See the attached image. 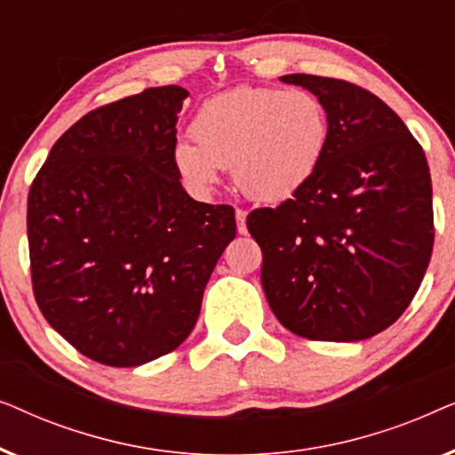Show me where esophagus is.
I'll return each mask as SVG.
<instances>
[{"mask_svg": "<svg viewBox=\"0 0 455 455\" xmlns=\"http://www.w3.org/2000/svg\"><path fill=\"white\" fill-rule=\"evenodd\" d=\"M235 223H238V234L244 235L246 229V211L244 209H235Z\"/></svg>", "mask_w": 455, "mask_h": 455, "instance_id": "1", "label": "esophagus"}]
</instances>
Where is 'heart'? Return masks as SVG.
<instances>
[{
  "mask_svg": "<svg viewBox=\"0 0 455 455\" xmlns=\"http://www.w3.org/2000/svg\"><path fill=\"white\" fill-rule=\"evenodd\" d=\"M173 145V165L196 195H209L221 170L248 198L285 201L319 170L329 145L327 108L307 89L238 86L207 99Z\"/></svg>",
  "mask_w": 455,
  "mask_h": 455,
  "instance_id": "heart-1",
  "label": "heart"
}]
</instances>
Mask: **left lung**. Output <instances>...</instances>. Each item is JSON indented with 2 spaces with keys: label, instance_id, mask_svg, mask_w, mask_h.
<instances>
[{
  "label": "left lung",
  "instance_id": "obj_1",
  "mask_svg": "<svg viewBox=\"0 0 455 455\" xmlns=\"http://www.w3.org/2000/svg\"><path fill=\"white\" fill-rule=\"evenodd\" d=\"M327 108L313 178L275 209H254L260 282L285 329L316 341L381 333L412 302L433 252L425 151L389 105L346 80L288 74Z\"/></svg>",
  "mask_w": 455,
  "mask_h": 455
}]
</instances>
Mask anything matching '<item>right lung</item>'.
Masks as SVG:
<instances>
[{
    "mask_svg": "<svg viewBox=\"0 0 455 455\" xmlns=\"http://www.w3.org/2000/svg\"><path fill=\"white\" fill-rule=\"evenodd\" d=\"M186 97L182 86H155L89 111L30 186L36 304L101 364L140 366L176 350L235 238L234 209L188 196L173 165Z\"/></svg>",
    "mask_w": 455,
    "mask_h": 455,
    "instance_id": "obj_1",
    "label": "right lung"
}]
</instances>
